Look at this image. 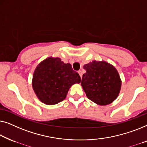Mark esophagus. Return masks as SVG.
<instances>
[{
  "mask_svg": "<svg viewBox=\"0 0 147 147\" xmlns=\"http://www.w3.org/2000/svg\"><path fill=\"white\" fill-rule=\"evenodd\" d=\"M78 74H79V75L80 76V78H82V71H78Z\"/></svg>",
  "mask_w": 147,
  "mask_h": 147,
  "instance_id": "obj_1",
  "label": "esophagus"
}]
</instances>
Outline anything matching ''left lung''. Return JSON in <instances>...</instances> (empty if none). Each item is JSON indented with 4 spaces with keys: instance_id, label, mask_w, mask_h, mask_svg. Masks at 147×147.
Returning <instances> with one entry per match:
<instances>
[{
    "instance_id": "obj_1",
    "label": "left lung",
    "mask_w": 147,
    "mask_h": 147,
    "mask_svg": "<svg viewBox=\"0 0 147 147\" xmlns=\"http://www.w3.org/2000/svg\"><path fill=\"white\" fill-rule=\"evenodd\" d=\"M81 85L86 96L99 105L113 102L119 95L121 80L117 69L105 61L90 62L84 65Z\"/></svg>"
}]
</instances>
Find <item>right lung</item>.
<instances>
[{
	"label": "right lung",
	"instance_id": "add662e5",
	"mask_svg": "<svg viewBox=\"0 0 147 147\" xmlns=\"http://www.w3.org/2000/svg\"><path fill=\"white\" fill-rule=\"evenodd\" d=\"M80 80L71 64H65L60 58L49 57L36 67L32 84L39 100L53 105L65 100L70 87Z\"/></svg>",
	"mask_w": 147,
	"mask_h": 147
}]
</instances>
